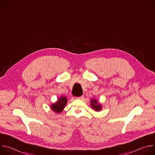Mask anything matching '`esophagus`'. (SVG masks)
I'll list each match as a JSON object with an SVG mask.
<instances>
[{"instance_id":"34e87169","label":"esophagus","mask_w":155,"mask_h":155,"mask_svg":"<svg viewBox=\"0 0 155 155\" xmlns=\"http://www.w3.org/2000/svg\"><path fill=\"white\" fill-rule=\"evenodd\" d=\"M83 96H80V97H77V99H82L83 98Z\"/></svg>"}]
</instances>
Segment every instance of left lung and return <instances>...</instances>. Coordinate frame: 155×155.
Instances as JSON below:
<instances>
[{"mask_svg":"<svg viewBox=\"0 0 155 155\" xmlns=\"http://www.w3.org/2000/svg\"><path fill=\"white\" fill-rule=\"evenodd\" d=\"M90 103L91 108L94 110V111L99 112L102 110V106L101 104H100L96 99H92L90 101Z\"/></svg>","mask_w":155,"mask_h":155,"instance_id":"8db88e82","label":"left lung"}]
</instances>
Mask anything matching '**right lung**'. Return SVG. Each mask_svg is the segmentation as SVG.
Wrapping results in <instances>:
<instances>
[{
    "instance_id": "1",
    "label": "right lung",
    "mask_w": 155,
    "mask_h": 155,
    "mask_svg": "<svg viewBox=\"0 0 155 155\" xmlns=\"http://www.w3.org/2000/svg\"><path fill=\"white\" fill-rule=\"evenodd\" d=\"M67 103V97L65 96H61L55 103H53L50 105V108L53 112L57 114H60L63 111Z\"/></svg>"
}]
</instances>
